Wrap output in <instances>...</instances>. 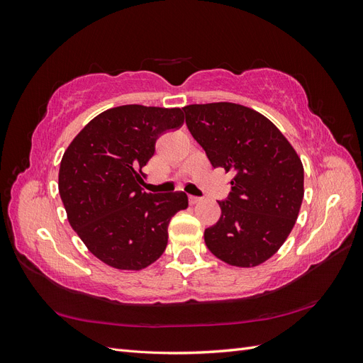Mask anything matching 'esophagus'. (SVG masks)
I'll use <instances>...</instances> for the list:
<instances>
[{"label":"esophagus","instance_id":"obj_1","mask_svg":"<svg viewBox=\"0 0 363 363\" xmlns=\"http://www.w3.org/2000/svg\"><path fill=\"white\" fill-rule=\"evenodd\" d=\"M200 201H201L200 196H194V195L189 196V203H191V204H196V203H200Z\"/></svg>","mask_w":363,"mask_h":363}]
</instances>
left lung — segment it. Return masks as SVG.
Returning a JSON list of instances; mask_svg holds the SVG:
<instances>
[{
	"instance_id": "left-lung-1",
	"label": "left lung",
	"mask_w": 363,
	"mask_h": 363,
	"mask_svg": "<svg viewBox=\"0 0 363 363\" xmlns=\"http://www.w3.org/2000/svg\"><path fill=\"white\" fill-rule=\"evenodd\" d=\"M186 125L213 168L232 172V192L204 242L228 265L251 268L277 252L304 196L303 163L268 118L235 103L183 107Z\"/></svg>"
}]
</instances>
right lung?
<instances>
[{
  "label": "right lung",
  "instance_id": "1",
  "mask_svg": "<svg viewBox=\"0 0 363 363\" xmlns=\"http://www.w3.org/2000/svg\"><path fill=\"white\" fill-rule=\"evenodd\" d=\"M183 123L179 107L119 106L95 116L65 151L59 194L68 221L106 265L139 271L167 248L168 224L188 195L148 194L139 184L159 136Z\"/></svg>",
  "mask_w": 363,
  "mask_h": 363
}]
</instances>
